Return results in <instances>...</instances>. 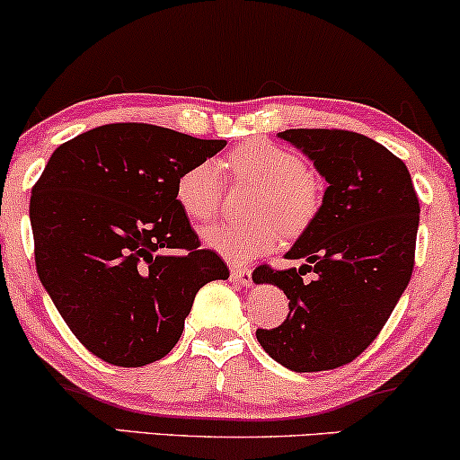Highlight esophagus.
I'll return each mask as SVG.
<instances>
[{"label": "esophagus", "mask_w": 460, "mask_h": 460, "mask_svg": "<svg viewBox=\"0 0 460 460\" xmlns=\"http://www.w3.org/2000/svg\"><path fill=\"white\" fill-rule=\"evenodd\" d=\"M231 279H234L237 285H242V288H246V285L252 283V270L244 266H234L231 268Z\"/></svg>", "instance_id": "obj_1"}]
</instances>
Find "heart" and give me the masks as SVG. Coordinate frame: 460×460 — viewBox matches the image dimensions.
<instances>
[{"instance_id":"b5f03b06","label":"heart","mask_w":460,"mask_h":460,"mask_svg":"<svg viewBox=\"0 0 460 460\" xmlns=\"http://www.w3.org/2000/svg\"><path fill=\"white\" fill-rule=\"evenodd\" d=\"M225 166L237 181L257 183L251 199V220L220 223L203 231V242L231 261H244L277 246L281 229L298 235L311 225L320 209L318 183L307 172V164L296 153L266 140H251L226 155ZM225 181L220 164L197 162L177 181V200L188 218L208 223L223 203Z\"/></svg>"}]
</instances>
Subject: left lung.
Returning a JSON list of instances; mask_svg holds the SVG:
<instances>
[{
  "label": "left lung",
  "mask_w": 460,
  "mask_h": 460,
  "mask_svg": "<svg viewBox=\"0 0 460 460\" xmlns=\"http://www.w3.org/2000/svg\"><path fill=\"white\" fill-rule=\"evenodd\" d=\"M326 179L322 208L288 251L300 268H255L289 298L277 329H257L274 361L322 372L355 361L387 324L411 281L420 199L404 162L376 140L348 129H285ZM315 271L314 282L302 277Z\"/></svg>",
  "instance_id": "left-lung-1"
}]
</instances>
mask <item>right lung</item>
Segmentation results:
<instances>
[{"label":"right lung","instance_id":"right-lung-1","mask_svg":"<svg viewBox=\"0 0 460 460\" xmlns=\"http://www.w3.org/2000/svg\"><path fill=\"white\" fill-rule=\"evenodd\" d=\"M226 145L149 123L65 142L31 188L40 283L73 335L120 367L160 361L205 283L229 279L177 200L186 168Z\"/></svg>","mask_w":460,"mask_h":460}]
</instances>
